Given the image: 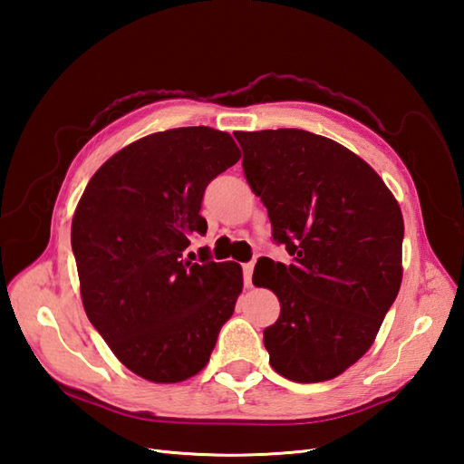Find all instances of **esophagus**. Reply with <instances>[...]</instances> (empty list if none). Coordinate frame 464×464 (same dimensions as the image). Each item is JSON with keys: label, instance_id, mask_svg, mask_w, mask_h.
I'll return each instance as SVG.
<instances>
[{"label": "esophagus", "instance_id": "1", "mask_svg": "<svg viewBox=\"0 0 464 464\" xmlns=\"http://www.w3.org/2000/svg\"><path fill=\"white\" fill-rule=\"evenodd\" d=\"M242 271H244V283H246V286H251V276H254V261L244 263L242 265Z\"/></svg>", "mask_w": 464, "mask_h": 464}]
</instances>
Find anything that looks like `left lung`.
I'll return each instance as SVG.
<instances>
[{
    "mask_svg": "<svg viewBox=\"0 0 464 464\" xmlns=\"http://www.w3.org/2000/svg\"><path fill=\"white\" fill-rule=\"evenodd\" d=\"M247 184L290 263L261 257L254 285L280 302L263 343L276 373L327 382L368 353L402 278L404 222L370 164L304 130L234 133Z\"/></svg>",
    "mask_w": 464,
    "mask_h": 464,
    "instance_id": "1",
    "label": "left lung"
}]
</instances>
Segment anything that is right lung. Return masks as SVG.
<instances>
[{"mask_svg": "<svg viewBox=\"0 0 464 464\" xmlns=\"http://www.w3.org/2000/svg\"><path fill=\"white\" fill-rule=\"evenodd\" d=\"M240 160L213 128L147 135L91 178L72 224L81 298L92 327L125 368L154 383L199 373L232 314L244 278L237 263L199 261L191 237L207 186Z\"/></svg>", "mask_w": 464, "mask_h": 464, "instance_id": "1", "label": "right lung"}]
</instances>
